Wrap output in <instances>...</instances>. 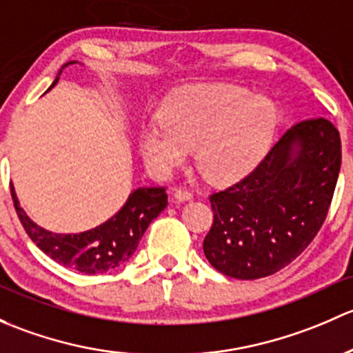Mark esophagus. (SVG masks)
Returning <instances> with one entry per match:
<instances>
[{
    "label": "esophagus",
    "mask_w": 353,
    "mask_h": 353,
    "mask_svg": "<svg viewBox=\"0 0 353 353\" xmlns=\"http://www.w3.org/2000/svg\"><path fill=\"white\" fill-rule=\"evenodd\" d=\"M192 192L187 190V188H176L175 190V199L178 202H187V201H192Z\"/></svg>",
    "instance_id": "obj_1"
}]
</instances>
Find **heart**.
<instances>
[{"mask_svg": "<svg viewBox=\"0 0 353 353\" xmlns=\"http://www.w3.org/2000/svg\"><path fill=\"white\" fill-rule=\"evenodd\" d=\"M161 123L141 130V152L159 176H168L195 148V166L205 180L228 183L255 166L274 136L277 112L267 98L243 86L197 85L170 95Z\"/></svg>", "mask_w": 353, "mask_h": 353, "instance_id": "heart-1", "label": "heart"}]
</instances>
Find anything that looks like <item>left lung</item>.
Here are the masks:
<instances>
[{
  "label": "left lung",
  "mask_w": 353,
  "mask_h": 353,
  "mask_svg": "<svg viewBox=\"0 0 353 353\" xmlns=\"http://www.w3.org/2000/svg\"><path fill=\"white\" fill-rule=\"evenodd\" d=\"M340 165V132L332 122L319 117L290 127L248 175L209 195V263L239 281L292 263L328 216Z\"/></svg>",
  "instance_id": "obj_1"
}]
</instances>
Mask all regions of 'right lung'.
<instances>
[{"mask_svg": "<svg viewBox=\"0 0 353 353\" xmlns=\"http://www.w3.org/2000/svg\"><path fill=\"white\" fill-rule=\"evenodd\" d=\"M56 83L57 79L52 86ZM10 192L18 219L28 238L54 261L88 275L105 274L125 263L136 252L151 221L168 205L166 187L137 188L114 217L95 230L79 234H54L28 219L23 209L18 205L12 187Z\"/></svg>", "mask_w": 353, "mask_h": 353, "instance_id": "add662e5", "label": "right lung"}]
</instances>
